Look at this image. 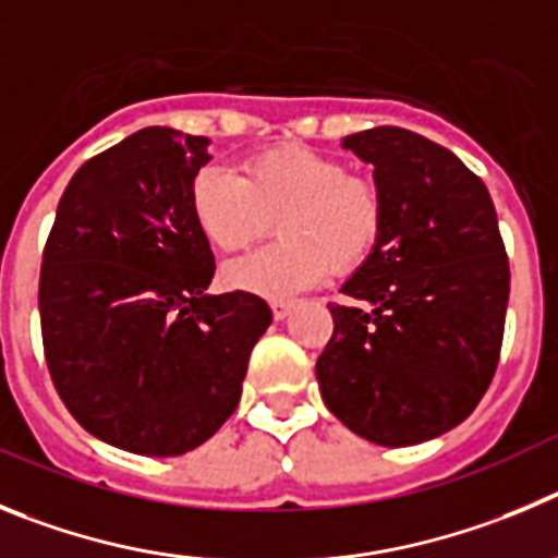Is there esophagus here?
Returning <instances> with one entry per match:
<instances>
[{
  "mask_svg": "<svg viewBox=\"0 0 558 558\" xmlns=\"http://www.w3.org/2000/svg\"><path fill=\"white\" fill-rule=\"evenodd\" d=\"M272 316L275 319H278V323H283L286 316L291 314V308H294V303H291V300H272Z\"/></svg>",
  "mask_w": 558,
  "mask_h": 558,
  "instance_id": "34e87169",
  "label": "esophagus"
}]
</instances>
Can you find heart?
<instances>
[{"label": "heart", "mask_w": 558, "mask_h": 558, "mask_svg": "<svg viewBox=\"0 0 558 558\" xmlns=\"http://www.w3.org/2000/svg\"><path fill=\"white\" fill-rule=\"evenodd\" d=\"M189 208L199 235L225 255L244 253L278 225L280 242L225 269L230 289L275 300L311 289L330 269H359L384 230L378 183L303 144L250 155L242 178L203 167Z\"/></svg>", "instance_id": "b5f03b06"}]
</instances>
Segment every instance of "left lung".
<instances>
[{"instance_id": "1", "label": "left lung", "mask_w": 558, "mask_h": 558, "mask_svg": "<svg viewBox=\"0 0 558 558\" xmlns=\"http://www.w3.org/2000/svg\"><path fill=\"white\" fill-rule=\"evenodd\" d=\"M384 194L375 250L328 305L323 400L353 434L405 448L473 414L500 359L509 258L486 185L450 149L403 128L341 138ZM367 305L360 308V303Z\"/></svg>"}]
</instances>
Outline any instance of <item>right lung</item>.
I'll list each match as a JSON object with an SVG mask.
<instances>
[{
	"label": "right lung",
	"mask_w": 558,
	"mask_h": 558,
	"mask_svg": "<svg viewBox=\"0 0 558 558\" xmlns=\"http://www.w3.org/2000/svg\"><path fill=\"white\" fill-rule=\"evenodd\" d=\"M205 135L144 128L85 160L44 247L38 308L60 400L88 434L138 456H183L239 405L272 311L208 294L214 253L189 208Z\"/></svg>",
	"instance_id": "obj_1"
}]
</instances>
